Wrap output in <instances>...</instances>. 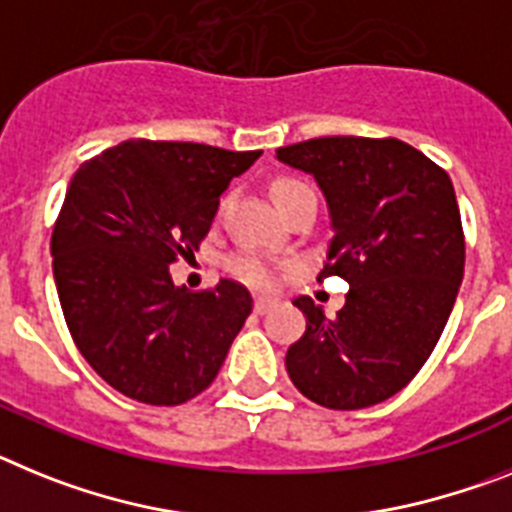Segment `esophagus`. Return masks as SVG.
I'll list each match as a JSON object with an SVG mask.
<instances>
[{"label":"esophagus","instance_id":"34e87169","mask_svg":"<svg viewBox=\"0 0 512 512\" xmlns=\"http://www.w3.org/2000/svg\"><path fill=\"white\" fill-rule=\"evenodd\" d=\"M273 306H275V299H268V296H257V299H255L257 314H265V311H270Z\"/></svg>","mask_w":512,"mask_h":512}]
</instances>
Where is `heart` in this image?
I'll return each instance as SVG.
<instances>
[{
    "label": "heart",
    "instance_id": "heart-1",
    "mask_svg": "<svg viewBox=\"0 0 512 512\" xmlns=\"http://www.w3.org/2000/svg\"><path fill=\"white\" fill-rule=\"evenodd\" d=\"M273 201L275 206L281 208L286 203H291L293 198H299V195L311 193L309 185H304L301 180H293V177H278L273 182ZM229 270L237 275L239 281H244L247 286L252 288H273L278 283V268L270 265L268 260H262V257L252 255V252H242V255H234L229 260Z\"/></svg>",
    "mask_w": 512,
    "mask_h": 512
}]
</instances>
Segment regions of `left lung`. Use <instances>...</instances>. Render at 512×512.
<instances>
[{
  "instance_id": "8db88e82",
  "label": "left lung",
  "mask_w": 512,
  "mask_h": 512,
  "mask_svg": "<svg viewBox=\"0 0 512 512\" xmlns=\"http://www.w3.org/2000/svg\"><path fill=\"white\" fill-rule=\"evenodd\" d=\"M278 162L314 177L330 211L322 275L350 283L337 317L309 296L306 332L286 353L293 386L330 410H363L415 379L464 278L453 182L399 139L324 136L281 146Z\"/></svg>"
}]
</instances>
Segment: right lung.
I'll return each mask as SVG.
<instances>
[{
  "label": "right lung",
  "mask_w": 512,
  "mask_h": 512,
  "mask_svg": "<svg viewBox=\"0 0 512 512\" xmlns=\"http://www.w3.org/2000/svg\"><path fill=\"white\" fill-rule=\"evenodd\" d=\"M262 151L190 141H123L84 162L53 226V281L79 353L126 397L172 407L201 394L250 317L252 296L221 278L175 286L229 182Z\"/></svg>",
  "instance_id": "add662e5"
}]
</instances>
